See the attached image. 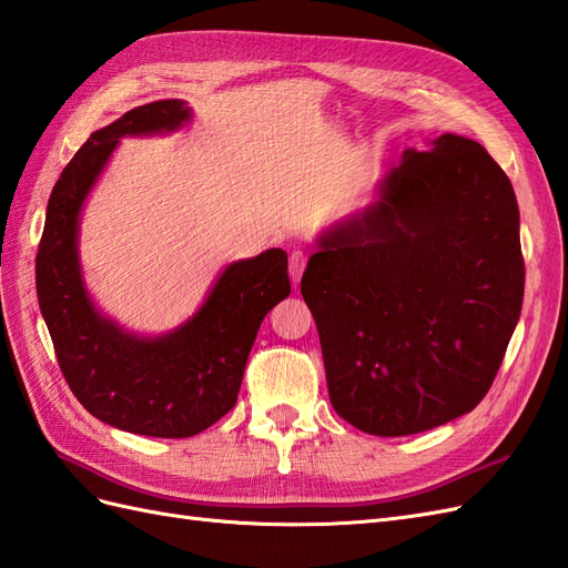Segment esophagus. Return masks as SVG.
Instances as JSON below:
<instances>
[{"label": "esophagus", "mask_w": 568, "mask_h": 568, "mask_svg": "<svg viewBox=\"0 0 568 568\" xmlns=\"http://www.w3.org/2000/svg\"><path fill=\"white\" fill-rule=\"evenodd\" d=\"M304 266H307V254H304L302 250H295L293 254H290V278H293L295 285H297L300 278H302Z\"/></svg>", "instance_id": "34e87169"}]
</instances>
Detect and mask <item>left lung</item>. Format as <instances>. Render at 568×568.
Instances as JSON below:
<instances>
[{"label":"left lung","instance_id":"left-lung-1","mask_svg":"<svg viewBox=\"0 0 568 568\" xmlns=\"http://www.w3.org/2000/svg\"><path fill=\"white\" fill-rule=\"evenodd\" d=\"M518 223L494 158L442 134L405 151L379 199L318 237L300 290L343 419L408 436L487 396L523 304Z\"/></svg>","mask_w":568,"mask_h":568}]
</instances>
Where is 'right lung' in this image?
Instances as JSON below:
<instances>
[{"instance_id":"right-lung-1","label":"right lung","mask_w":568,"mask_h":568,"mask_svg":"<svg viewBox=\"0 0 568 568\" xmlns=\"http://www.w3.org/2000/svg\"><path fill=\"white\" fill-rule=\"evenodd\" d=\"M189 120L182 100H158L93 132L52 189L36 258L40 312L69 388L105 425L160 439L194 436L232 410L258 326L290 295L287 254L266 250L230 264L199 312L165 336H134L95 310L79 264L83 201L122 136Z\"/></svg>"}]
</instances>
